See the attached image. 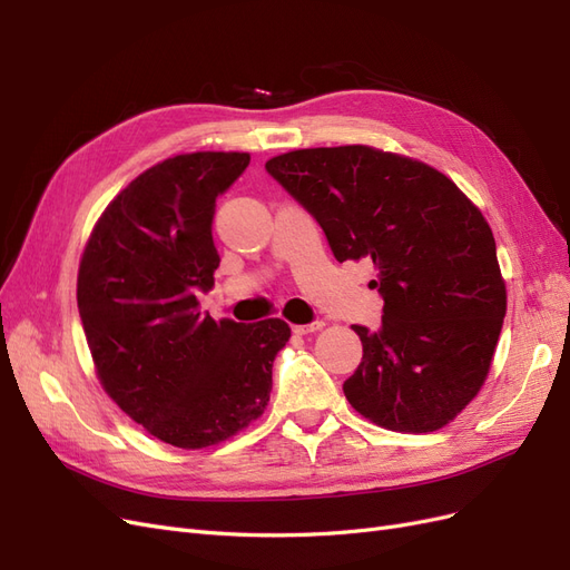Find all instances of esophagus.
Segmentation results:
<instances>
[{
    "mask_svg": "<svg viewBox=\"0 0 570 570\" xmlns=\"http://www.w3.org/2000/svg\"><path fill=\"white\" fill-rule=\"evenodd\" d=\"M323 327V321H312V323H304V325H292V333L295 335H312L318 333Z\"/></svg>",
    "mask_w": 570,
    "mask_h": 570,
    "instance_id": "34e87169",
    "label": "esophagus"
}]
</instances>
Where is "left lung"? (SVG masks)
Returning <instances> with one entry per match:
<instances>
[{
	"instance_id": "left-lung-1",
	"label": "left lung",
	"mask_w": 570,
	"mask_h": 570,
	"mask_svg": "<svg viewBox=\"0 0 570 570\" xmlns=\"http://www.w3.org/2000/svg\"><path fill=\"white\" fill-rule=\"evenodd\" d=\"M273 180L323 228L337 262L371 258L381 331L342 390L396 433H433L482 387L507 314L488 220L440 170L364 145L318 147L266 161Z\"/></svg>"
}]
</instances>
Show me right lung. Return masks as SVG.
I'll use <instances>...</instances> for the list:
<instances>
[{
    "mask_svg": "<svg viewBox=\"0 0 570 570\" xmlns=\"http://www.w3.org/2000/svg\"><path fill=\"white\" fill-rule=\"evenodd\" d=\"M249 154H180L147 168L101 214L78 271V312L97 375L147 433L180 450L235 435L264 413L281 318L214 321L197 295L214 287L216 199Z\"/></svg>",
    "mask_w": 570,
    "mask_h": 570,
    "instance_id": "obj_1",
    "label": "right lung"
}]
</instances>
